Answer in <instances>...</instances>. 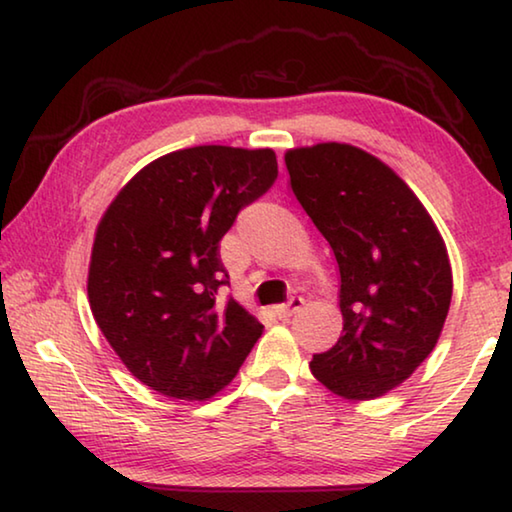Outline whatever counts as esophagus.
I'll use <instances>...</instances> for the list:
<instances>
[{
  "label": "esophagus",
  "instance_id": "obj_1",
  "mask_svg": "<svg viewBox=\"0 0 512 512\" xmlns=\"http://www.w3.org/2000/svg\"><path fill=\"white\" fill-rule=\"evenodd\" d=\"M301 306H304V299H301V297H292V299L288 301V304L274 306V315H276V317H290V315H295Z\"/></svg>",
  "mask_w": 512,
  "mask_h": 512
}]
</instances>
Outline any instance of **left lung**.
Returning <instances> with one entry per match:
<instances>
[{
    "label": "left lung",
    "instance_id": "left-lung-1",
    "mask_svg": "<svg viewBox=\"0 0 512 512\" xmlns=\"http://www.w3.org/2000/svg\"><path fill=\"white\" fill-rule=\"evenodd\" d=\"M286 167L340 270L342 335L311 372L345 399L381 397L424 363L445 326L454 290L445 240L415 192L363 149H290Z\"/></svg>",
    "mask_w": 512,
    "mask_h": 512
}]
</instances>
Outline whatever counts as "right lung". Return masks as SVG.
I'll return each mask as SVG.
<instances>
[{
	"label": "right lung",
	"instance_id": "1",
	"mask_svg": "<svg viewBox=\"0 0 512 512\" xmlns=\"http://www.w3.org/2000/svg\"><path fill=\"white\" fill-rule=\"evenodd\" d=\"M279 177L272 149L201 145L156 158L97 226L88 270L95 322L127 370L165 397L204 401L233 381L263 324L236 299L220 240Z\"/></svg>",
	"mask_w": 512,
	"mask_h": 512
}]
</instances>
